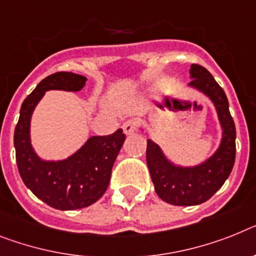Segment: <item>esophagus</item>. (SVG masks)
Returning a JSON list of instances; mask_svg holds the SVG:
<instances>
[{
	"instance_id": "34e87169",
	"label": "esophagus",
	"mask_w": 256,
	"mask_h": 256,
	"mask_svg": "<svg viewBox=\"0 0 256 256\" xmlns=\"http://www.w3.org/2000/svg\"><path fill=\"white\" fill-rule=\"evenodd\" d=\"M122 128H124V134L132 135L135 132V124L132 121H126L122 124Z\"/></svg>"
}]
</instances>
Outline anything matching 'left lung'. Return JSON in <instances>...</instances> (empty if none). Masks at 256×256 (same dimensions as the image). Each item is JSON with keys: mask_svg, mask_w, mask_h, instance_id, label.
<instances>
[{"mask_svg": "<svg viewBox=\"0 0 256 256\" xmlns=\"http://www.w3.org/2000/svg\"><path fill=\"white\" fill-rule=\"evenodd\" d=\"M188 74L191 82L188 87L203 94L214 104L221 138L214 154L196 165L177 164L154 139H147L146 158L154 191L173 206H196L208 200L226 181L236 158V126L224 90L203 66L191 65ZM139 130L148 135L143 126Z\"/></svg>", "mask_w": 256, "mask_h": 256, "instance_id": "obj_1", "label": "left lung"}]
</instances>
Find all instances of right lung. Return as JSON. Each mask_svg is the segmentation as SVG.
Instances as JSON below:
<instances>
[{
	"mask_svg": "<svg viewBox=\"0 0 256 256\" xmlns=\"http://www.w3.org/2000/svg\"><path fill=\"white\" fill-rule=\"evenodd\" d=\"M86 80V76L74 72H56L42 79L23 102L14 132L16 165L23 182L40 200L61 211L88 207L104 195L126 138L118 128L110 135L88 138L65 158L48 160L38 156L31 140V120L38 104L45 92H79Z\"/></svg>",
	"mask_w": 256,
	"mask_h": 256,
	"instance_id": "right-lung-1",
	"label": "right lung"
}]
</instances>
